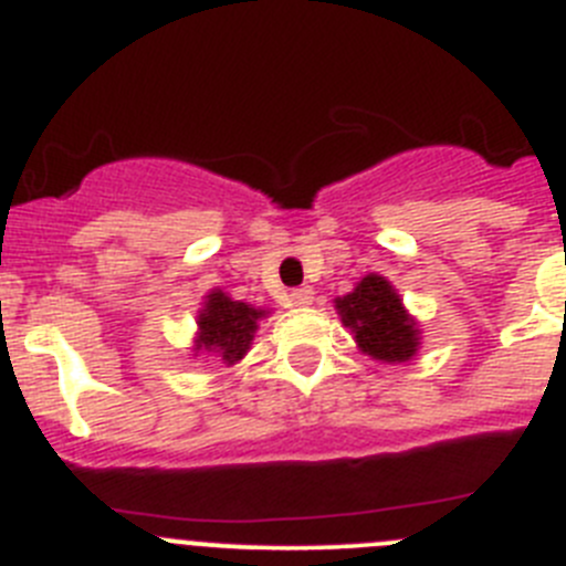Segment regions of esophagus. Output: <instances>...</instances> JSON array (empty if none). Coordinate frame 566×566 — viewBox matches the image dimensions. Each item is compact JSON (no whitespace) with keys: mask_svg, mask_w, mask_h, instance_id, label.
Returning a JSON list of instances; mask_svg holds the SVG:
<instances>
[{"mask_svg":"<svg viewBox=\"0 0 566 566\" xmlns=\"http://www.w3.org/2000/svg\"><path fill=\"white\" fill-rule=\"evenodd\" d=\"M289 300H292V305H297V308H305V305L314 303V289L311 286L294 289V292L289 294Z\"/></svg>","mask_w":566,"mask_h":566,"instance_id":"obj_1","label":"esophagus"}]
</instances>
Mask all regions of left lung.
<instances>
[{"mask_svg":"<svg viewBox=\"0 0 566 566\" xmlns=\"http://www.w3.org/2000/svg\"><path fill=\"white\" fill-rule=\"evenodd\" d=\"M336 308L344 325L355 333L358 347L373 358L408 360L417 353V325L380 274H367L355 292L336 300Z\"/></svg>","mask_w":566,"mask_h":566,"instance_id":"8db88e82","label":"left lung"}]
</instances>
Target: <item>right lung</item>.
<instances>
[{"label":"right lung","mask_w":566,"mask_h":566,"mask_svg":"<svg viewBox=\"0 0 566 566\" xmlns=\"http://www.w3.org/2000/svg\"><path fill=\"white\" fill-rule=\"evenodd\" d=\"M261 316L263 311L224 297L222 292L208 294L206 308L199 314L197 347L211 349V353L222 355V360H228V364H235L250 349L252 333L258 331L255 322Z\"/></svg>","instance_id":"1"}]
</instances>
